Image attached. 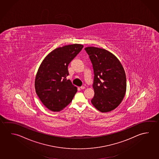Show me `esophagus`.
Masks as SVG:
<instances>
[{
    "mask_svg": "<svg viewBox=\"0 0 159 159\" xmlns=\"http://www.w3.org/2000/svg\"><path fill=\"white\" fill-rule=\"evenodd\" d=\"M81 89H84L85 88V87L84 86H81L80 87Z\"/></svg>",
    "mask_w": 159,
    "mask_h": 159,
    "instance_id": "1",
    "label": "esophagus"
}]
</instances>
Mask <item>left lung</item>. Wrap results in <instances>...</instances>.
Returning <instances> with one entry per match:
<instances>
[{
  "label": "left lung",
  "mask_w": 159,
  "mask_h": 159,
  "mask_svg": "<svg viewBox=\"0 0 159 159\" xmlns=\"http://www.w3.org/2000/svg\"><path fill=\"white\" fill-rule=\"evenodd\" d=\"M88 54L94 70L93 87L94 96L92 104L101 112H108L122 102L126 91V77L118 59L103 48L88 47Z\"/></svg>",
  "instance_id": "1"
}]
</instances>
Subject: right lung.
Returning <instances> with one entry per match:
<instances>
[{"label":"right lung","instance_id":"obj_1","mask_svg":"<svg viewBox=\"0 0 159 159\" xmlns=\"http://www.w3.org/2000/svg\"><path fill=\"white\" fill-rule=\"evenodd\" d=\"M83 45L73 44L57 48L43 60L37 73L34 86L43 105L51 111H60L73 100L77 92L69 75L68 65Z\"/></svg>","mask_w":159,"mask_h":159}]
</instances>
